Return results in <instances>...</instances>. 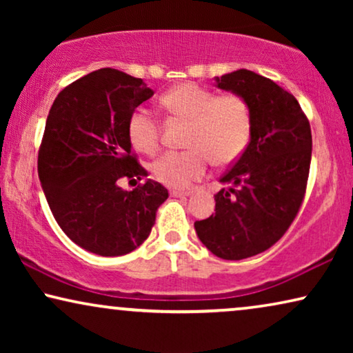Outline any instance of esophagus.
<instances>
[{
	"label": "esophagus",
	"instance_id": "1",
	"mask_svg": "<svg viewBox=\"0 0 353 353\" xmlns=\"http://www.w3.org/2000/svg\"><path fill=\"white\" fill-rule=\"evenodd\" d=\"M170 196H173V197H186V196H190V191L172 190V191H170Z\"/></svg>",
	"mask_w": 353,
	"mask_h": 353
}]
</instances>
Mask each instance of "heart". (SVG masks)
I'll return each instance as SVG.
<instances>
[{
	"mask_svg": "<svg viewBox=\"0 0 353 353\" xmlns=\"http://www.w3.org/2000/svg\"><path fill=\"white\" fill-rule=\"evenodd\" d=\"M161 105L173 119L190 122L181 152H165L151 165L152 176L170 188H188L215 165L233 163L248 148L252 133V114L239 94L216 96L196 83H181L162 94ZM128 138L139 152L154 154L161 141L156 117L137 109L128 119Z\"/></svg>",
	"mask_w": 353,
	"mask_h": 353,
	"instance_id": "b5f03b06",
	"label": "heart"
}]
</instances>
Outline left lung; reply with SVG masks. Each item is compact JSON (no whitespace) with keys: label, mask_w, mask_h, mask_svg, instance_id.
Instances as JSON below:
<instances>
[{"label":"left lung","mask_w":353,"mask_h":353,"mask_svg":"<svg viewBox=\"0 0 353 353\" xmlns=\"http://www.w3.org/2000/svg\"><path fill=\"white\" fill-rule=\"evenodd\" d=\"M252 114V133L238 162L220 178L215 215L196 221L201 243L216 257H252L276 243L296 219L312 161L310 123L297 99L273 80L239 69L215 77Z\"/></svg>","instance_id":"left-lung-1"}]
</instances>
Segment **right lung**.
Instances as JSON below:
<instances>
[{
	"instance_id": "add662e5",
	"label": "right lung",
	"mask_w": 353,
	"mask_h": 353,
	"mask_svg": "<svg viewBox=\"0 0 353 353\" xmlns=\"http://www.w3.org/2000/svg\"><path fill=\"white\" fill-rule=\"evenodd\" d=\"M154 91L141 79L115 69L81 77L57 94L38 154V176L52 215L77 245L103 257L139 248L168 191L144 181L132 156L128 119Z\"/></svg>"
}]
</instances>
